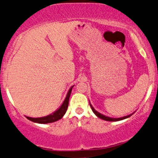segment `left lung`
I'll return each instance as SVG.
<instances>
[{"mask_svg":"<svg viewBox=\"0 0 158 158\" xmlns=\"http://www.w3.org/2000/svg\"><path fill=\"white\" fill-rule=\"evenodd\" d=\"M89 104H90L91 108H92V112L94 113V114H95L96 116L98 117V118H101V119H102V120H107V121H119V120L127 119V118H129V117L131 116L133 114H134V113H132V114H129V115H127V116L122 117V118H110V117L106 116V115H104V114H101V113H99L98 112H97V111H96L95 109H94V107L92 106V104H91L90 102H89Z\"/></svg>","mask_w":158,"mask_h":158,"instance_id":"1","label":"left lung"}]
</instances>
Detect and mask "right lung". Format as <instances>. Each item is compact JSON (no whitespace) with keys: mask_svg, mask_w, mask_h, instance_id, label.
Instances as JSON below:
<instances>
[{"mask_svg":"<svg viewBox=\"0 0 158 158\" xmlns=\"http://www.w3.org/2000/svg\"><path fill=\"white\" fill-rule=\"evenodd\" d=\"M74 86H72L71 88L69 89L68 91V93L66 94V98L63 102V103L61 106L57 109L56 111H55L53 113L49 114V115L42 117V118H30V117H27L28 120H31V121L34 122V123H41V124H45V123H53V122L57 121V120L61 119V118L64 117L65 113L66 112L67 110L68 105H69V100L70 94H71L72 89L73 88Z\"/></svg>","mask_w":158,"mask_h":158,"instance_id":"right-lung-1","label":"right lung"}]
</instances>
